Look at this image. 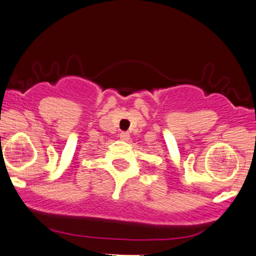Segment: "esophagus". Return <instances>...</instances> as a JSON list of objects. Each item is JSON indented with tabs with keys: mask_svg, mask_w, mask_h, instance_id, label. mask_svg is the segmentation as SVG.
Instances as JSON below:
<instances>
[{
	"mask_svg": "<svg viewBox=\"0 0 256 256\" xmlns=\"http://www.w3.org/2000/svg\"><path fill=\"white\" fill-rule=\"evenodd\" d=\"M120 138L122 141H128V140H130V134H128V132H121L120 134Z\"/></svg>",
	"mask_w": 256,
	"mask_h": 256,
	"instance_id": "obj_1",
	"label": "esophagus"
}]
</instances>
